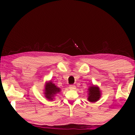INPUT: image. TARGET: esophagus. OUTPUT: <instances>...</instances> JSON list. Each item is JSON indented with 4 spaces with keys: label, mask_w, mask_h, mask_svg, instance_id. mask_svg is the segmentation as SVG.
<instances>
[{
    "label": "esophagus",
    "mask_w": 135,
    "mask_h": 135,
    "mask_svg": "<svg viewBox=\"0 0 135 135\" xmlns=\"http://www.w3.org/2000/svg\"><path fill=\"white\" fill-rule=\"evenodd\" d=\"M69 88H70V89H71V90H75L76 89V86L75 85H71L69 86Z\"/></svg>",
    "instance_id": "34e87169"
}]
</instances>
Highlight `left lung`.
I'll return each mask as SVG.
<instances>
[{"label": "left lung", "instance_id": "1", "mask_svg": "<svg viewBox=\"0 0 135 135\" xmlns=\"http://www.w3.org/2000/svg\"><path fill=\"white\" fill-rule=\"evenodd\" d=\"M88 100L90 102H96L98 101L101 97V91L97 86H90L88 89Z\"/></svg>", "mask_w": 135, "mask_h": 135}]
</instances>
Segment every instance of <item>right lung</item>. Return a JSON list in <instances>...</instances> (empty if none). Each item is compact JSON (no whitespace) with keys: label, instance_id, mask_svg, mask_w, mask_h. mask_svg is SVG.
<instances>
[{"label":"right lung","instance_id":"add662e5","mask_svg":"<svg viewBox=\"0 0 135 135\" xmlns=\"http://www.w3.org/2000/svg\"><path fill=\"white\" fill-rule=\"evenodd\" d=\"M45 89L44 94L46 98L49 100H52L54 98V96H55L56 94L61 91L60 88L56 86L55 84H53L51 81L46 83Z\"/></svg>","mask_w":135,"mask_h":135}]
</instances>
